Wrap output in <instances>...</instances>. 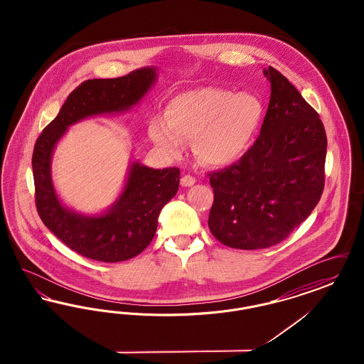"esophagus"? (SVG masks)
<instances>
[{
    "label": "esophagus",
    "mask_w": 364,
    "mask_h": 364,
    "mask_svg": "<svg viewBox=\"0 0 364 364\" xmlns=\"http://www.w3.org/2000/svg\"><path fill=\"white\" fill-rule=\"evenodd\" d=\"M180 183H181L183 187H192V186L196 183V180H195L192 176H190V174H187V176H183V177H181Z\"/></svg>",
    "instance_id": "obj_1"
}]
</instances>
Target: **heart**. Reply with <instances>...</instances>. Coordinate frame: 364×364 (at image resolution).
Returning <instances> with one entry per match:
<instances>
[{
  "instance_id": "obj_1",
  "label": "heart",
  "mask_w": 364,
  "mask_h": 364,
  "mask_svg": "<svg viewBox=\"0 0 364 364\" xmlns=\"http://www.w3.org/2000/svg\"><path fill=\"white\" fill-rule=\"evenodd\" d=\"M262 113V102L252 94L199 87L174 95L166 105V119L150 120L149 135L165 156H181L187 141H192L200 164L224 168L250 150Z\"/></svg>"
}]
</instances>
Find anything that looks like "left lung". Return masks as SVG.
Listing matches in <instances>:
<instances>
[{"label":"left lung","mask_w":364,"mask_h":364,"mask_svg":"<svg viewBox=\"0 0 364 364\" xmlns=\"http://www.w3.org/2000/svg\"><path fill=\"white\" fill-rule=\"evenodd\" d=\"M263 73L272 94L259 136L237 164L208 174V228L239 250L287 239L311 214L325 184L328 139L319 114L277 70Z\"/></svg>","instance_id":"obj_1"}]
</instances>
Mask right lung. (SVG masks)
<instances>
[{
    "label": "right lung",
    "mask_w": 364,
    "mask_h": 364,
    "mask_svg": "<svg viewBox=\"0 0 364 364\" xmlns=\"http://www.w3.org/2000/svg\"><path fill=\"white\" fill-rule=\"evenodd\" d=\"M156 67L116 79H91L73 90L36 140L33 153L36 210L49 230L75 252L100 262H122L139 255L153 240L162 208L178 190L177 168L153 169L131 161L120 195L98 214L65 206L52 177L57 143L70 125L88 117L129 112L156 82Z\"/></svg>",
    "instance_id": "add662e5"
}]
</instances>
